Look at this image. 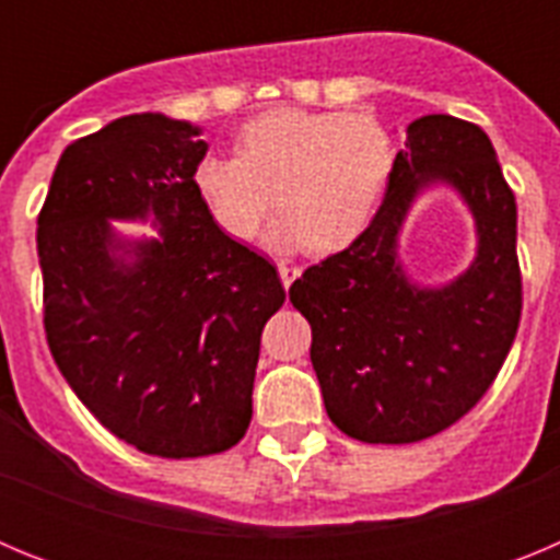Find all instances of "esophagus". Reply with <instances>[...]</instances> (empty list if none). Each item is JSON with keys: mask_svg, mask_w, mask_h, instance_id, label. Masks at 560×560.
Listing matches in <instances>:
<instances>
[{"mask_svg": "<svg viewBox=\"0 0 560 560\" xmlns=\"http://www.w3.org/2000/svg\"><path fill=\"white\" fill-rule=\"evenodd\" d=\"M277 275H280V280H283V285L289 289L291 283H294L296 277H300V269L291 264H277Z\"/></svg>", "mask_w": 560, "mask_h": 560, "instance_id": "34e87169", "label": "esophagus"}]
</instances>
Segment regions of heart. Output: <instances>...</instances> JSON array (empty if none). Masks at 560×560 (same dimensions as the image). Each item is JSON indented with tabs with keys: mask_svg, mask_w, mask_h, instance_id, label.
Wrapping results in <instances>:
<instances>
[{
	"mask_svg": "<svg viewBox=\"0 0 560 560\" xmlns=\"http://www.w3.org/2000/svg\"><path fill=\"white\" fill-rule=\"evenodd\" d=\"M393 137L373 114L271 108L235 137V156L205 153L192 187L210 219L235 241H252L269 219H280L269 246H308L328 255L350 246L381 205L393 176Z\"/></svg>",
	"mask_w": 560,
	"mask_h": 560,
	"instance_id": "heart-1",
	"label": "heart"
}]
</instances>
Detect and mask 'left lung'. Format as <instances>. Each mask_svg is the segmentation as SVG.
Wrapping results in <instances>:
<instances>
[{"mask_svg":"<svg viewBox=\"0 0 560 560\" xmlns=\"http://www.w3.org/2000/svg\"><path fill=\"white\" fill-rule=\"evenodd\" d=\"M432 184L454 186L478 226L472 266L434 290L397 257L411 201ZM289 296L311 325L328 418L348 438L398 446L457 423L502 370L522 316L516 199L488 133L452 114L409 122L375 219Z\"/></svg>","mask_w":560,"mask_h":560,"instance_id":"1","label":"left lung"}]
</instances>
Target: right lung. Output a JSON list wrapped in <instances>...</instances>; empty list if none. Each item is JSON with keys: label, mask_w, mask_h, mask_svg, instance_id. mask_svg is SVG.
Here are the masks:
<instances>
[{"label": "right lung", "mask_w": 560, "mask_h": 560, "mask_svg": "<svg viewBox=\"0 0 560 560\" xmlns=\"http://www.w3.org/2000/svg\"><path fill=\"white\" fill-rule=\"evenodd\" d=\"M199 133L153 112L108 122L67 145L38 212L49 353L108 432L167 459L244 438L260 334L285 300L196 196ZM148 214L156 238L113 232Z\"/></svg>", "instance_id": "obj_1"}]
</instances>
